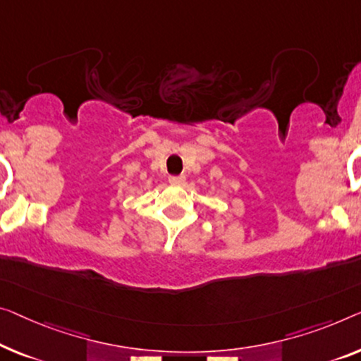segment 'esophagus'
Instances as JSON below:
<instances>
[{"label":"esophagus","instance_id":"34e87169","mask_svg":"<svg viewBox=\"0 0 361 361\" xmlns=\"http://www.w3.org/2000/svg\"><path fill=\"white\" fill-rule=\"evenodd\" d=\"M169 181L171 183V185H175V186H181V185H185V181H186V176H185V175H178V176H170Z\"/></svg>","mask_w":361,"mask_h":361}]
</instances>
